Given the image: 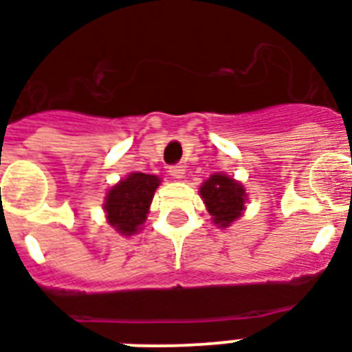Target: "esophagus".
Masks as SVG:
<instances>
[{"label":"esophagus","mask_w":352,"mask_h":352,"mask_svg":"<svg viewBox=\"0 0 352 352\" xmlns=\"http://www.w3.org/2000/svg\"><path fill=\"white\" fill-rule=\"evenodd\" d=\"M168 173H170L173 178H184L185 167L184 165H179V163H176V165H170V167H168Z\"/></svg>","instance_id":"obj_1"}]
</instances>
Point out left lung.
I'll use <instances>...</instances> for the list:
<instances>
[{"mask_svg":"<svg viewBox=\"0 0 352 352\" xmlns=\"http://www.w3.org/2000/svg\"><path fill=\"white\" fill-rule=\"evenodd\" d=\"M200 195L206 201L207 211L213 217V222L220 228L230 226L241 217L246 200L244 187L226 174H213L200 187Z\"/></svg>","mask_w":352,"mask_h":352,"instance_id":"left-lung-1","label":"left lung"}]
</instances>
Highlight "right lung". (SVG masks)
Instances as JSON below:
<instances>
[{"mask_svg": "<svg viewBox=\"0 0 352 352\" xmlns=\"http://www.w3.org/2000/svg\"><path fill=\"white\" fill-rule=\"evenodd\" d=\"M157 185L160 178L143 173H133L121 179L106 196L104 211L110 226L122 235L135 233L146 220Z\"/></svg>", "mask_w": 352, "mask_h": 352, "instance_id": "add662e5", "label": "right lung"}]
</instances>
